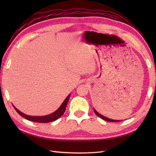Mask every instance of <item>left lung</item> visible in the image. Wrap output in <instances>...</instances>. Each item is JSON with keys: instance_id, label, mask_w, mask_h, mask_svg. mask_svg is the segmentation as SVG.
<instances>
[{"instance_id": "left-lung-1", "label": "left lung", "mask_w": 156, "mask_h": 156, "mask_svg": "<svg viewBox=\"0 0 156 156\" xmlns=\"http://www.w3.org/2000/svg\"><path fill=\"white\" fill-rule=\"evenodd\" d=\"M94 111L95 112V114L97 115L98 117H99L102 119H104L105 121H108V122H119V121H119V120H115V119H109V118L106 117H105V116L102 115L101 114L98 113V112L95 110V108H94Z\"/></svg>"}]
</instances>
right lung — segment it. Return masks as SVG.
<instances>
[{"label":"right lung","instance_id":"right-lung-1","mask_svg":"<svg viewBox=\"0 0 156 156\" xmlns=\"http://www.w3.org/2000/svg\"><path fill=\"white\" fill-rule=\"evenodd\" d=\"M69 97H70V94H69V95L66 98L64 102H62V104L60 105V107H59L55 111L52 112L51 114L45 115V116H31V115H26L20 111L19 109L16 108L13 105L12 106L16 110V111L20 115L22 116L23 117L25 118L26 119H27V120L34 121V122H52L57 120L58 119L62 117L63 114L64 113V112L66 111V106H67Z\"/></svg>","mask_w":156,"mask_h":156}]
</instances>
